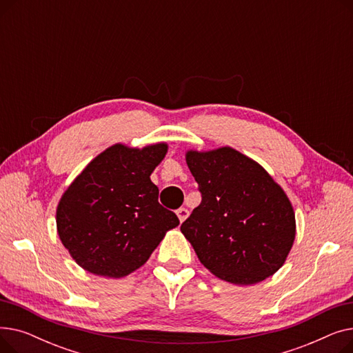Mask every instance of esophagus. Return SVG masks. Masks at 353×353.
<instances>
[{
    "label": "esophagus",
    "instance_id": "esophagus-1",
    "mask_svg": "<svg viewBox=\"0 0 353 353\" xmlns=\"http://www.w3.org/2000/svg\"><path fill=\"white\" fill-rule=\"evenodd\" d=\"M176 214H177V217H179V220L183 223V221L189 217V210L184 209V208H180V209L176 212Z\"/></svg>",
    "mask_w": 353,
    "mask_h": 353
}]
</instances>
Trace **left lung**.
I'll use <instances>...</instances> for the list:
<instances>
[{
	"instance_id": "left-lung-1",
	"label": "left lung",
	"mask_w": 353,
	"mask_h": 353,
	"mask_svg": "<svg viewBox=\"0 0 353 353\" xmlns=\"http://www.w3.org/2000/svg\"><path fill=\"white\" fill-rule=\"evenodd\" d=\"M186 163L201 203L180 230L201 265L221 281L242 286L279 270L296 234L292 203L279 184L232 147L189 150Z\"/></svg>"
}]
</instances>
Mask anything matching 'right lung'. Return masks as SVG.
<instances>
[{"label":"right lung","mask_w":353,"mask_h":353,"mask_svg":"<svg viewBox=\"0 0 353 353\" xmlns=\"http://www.w3.org/2000/svg\"><path fill=\"white\" fill-rule=\"evenodd\" d=\"M165 143L143 148L114 144L74 179L57 206L61 243L84 270L120 279L141 268L177 216L159 203L150 174Z\"/></svg>","instance_id":"1"}]
</instances>
